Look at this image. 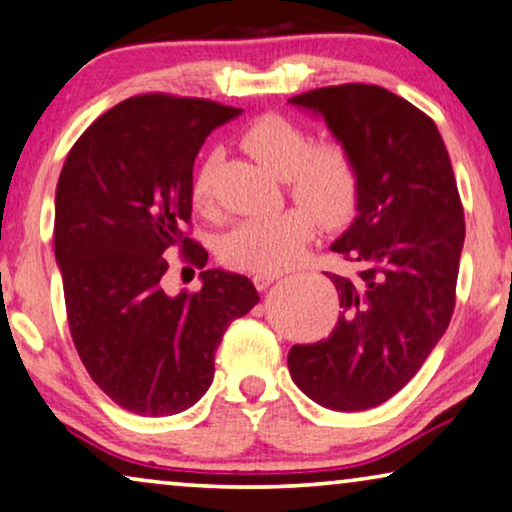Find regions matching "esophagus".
Returning a JSON list of instances; mask_svg holds the SVG:
<instances>
[{
  "instance_id": "1",
  "label": "esophagus",
  "mask_w": 512,
  "mask_h": 512,
  "mask_svg": "<svg viewBox=\"0 0 512 512\" xmlns=\"http://www.w3.org/2000/svg\"><path fill=\"white\" fill-rule=\"evenodd\" d=\"M278 278H282L280 271H257L253 276V282L257 289H266L271 285V282H276Z\"/></svg>"
}]
</instances>
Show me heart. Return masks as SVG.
<instances>
[{
	"label": "heart",
	"mask_w": 512,
	"mask_h": 512,
	"mask_svg": "<svg viewBox=\"0 0 512 512\" xmlns=\"http://www.w3.org/2000/svg\"><path fill=\"white\" fill-rule=\"evenodd\" d=\"M241 144L276 177L285 179L289 195L303 209L236 223L220 243L225 264L250 271L285 269L301 257L315 234L312 215L326 227H338L352 218L358 200V167L340 142L310 144V135L299 124L280 114H264L243 131ZM190 195L195 209L211 207L209 165L197 170Z\"/></svg>",
	"instance_id": "1"
}]
</instances>
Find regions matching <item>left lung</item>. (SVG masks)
<instances>
[{"label":"left lung","mask_w":512,"mask_h":512,"mask_svg":"<svg viewBox=\"0 0 512 512\" xmlns=\"http://www.w3.org/2000/svg\"><path fill=\"white\" fill-rule=\"evenodd\" d=\"M289 103L322 117L358 167L356 218L331 243L356 276L326 273L338 324L289 349V375L326 409H372L421 370L451 322L464 246L453 165L437 124L384 87H322Z\"/></svg>","instance_id":"left-lung-1"}]
</instances>
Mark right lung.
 I'll list each match as a JSON object with an SVG mask.
<instances>
[{"label": "right lung", "instance_id": "obj_1", "mask_svg": "<svg viewBox=\"0 0 512 512\" xmlns=\"http://www.w3.org/2000/svg\"><path fill=\"white\" fill-rule=\"evenodd\" d=\"M241 110L167 94L126 98L68 151L55 195V257L75 349L96 386L140 416H172L202 398L213 356L259 301L239 273L207 269L202 289L170 296L165 253L204 269L183 223L193 165L213 128Z\"/></svg>", "mask_w": 512, "mask_h": 512}]
</instances>
